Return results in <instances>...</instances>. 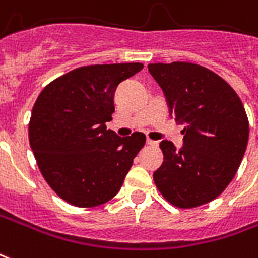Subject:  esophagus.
Listing matches in <instances>:
<instances>
[{"label":"esophagus","instance_id":"obj_1","mask_svg":"<svg viewBox=\"0 0 258 258\" xmlns=\"http://www.w3.org/2000/svg\"><path fill=\"white\" fill-rule=\"evenodd\" d=\"M146 144L150 145V146H157L158 142H157V141H153V139L148 138V139H146Z\"/></svg>","mask_w":258,"mask_h":258}]
</instances>
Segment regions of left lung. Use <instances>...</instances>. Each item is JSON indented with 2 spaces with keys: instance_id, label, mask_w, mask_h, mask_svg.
I'll return each mask as SVG.
<instances>
[{
  "instance_id": "left-lung-1",
  "label": "left lung",
  "mask_w": 258,
  "mask_h": 258,
  "mask_svg": "<svg viewBox=\"0 0 258 258\" xmlns=\"http://www.w3.org/2000/svg\"><path fill=\"white\" fill-rule=\"evenodd\" d=\"M164 91L169 114L182 131L183 146L163 141L164 161L156 186L177 208L213 201L235 176L246 152L249 120L241 98L223 78L192 62L149 64Z\"/></svg>"
}]
</instances>
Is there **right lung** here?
<instances>
[{"label":"right lung","mask_w":258,"mask_h":258,"mask_svg":"<svg viewBox=\"0 0 258 258\" xmlns=\"http://www.w3.org/2000/svg\"><path fill=\"white\" fill-rule=\"evenodd\" d=\"M144 68L141 62L76 68L42 90L28 124L30 146L47 184L79 208L98 207L119 192L146 137L120 138L106 121L116 87Z\"/></svg>","instance_id":"right-lung-1"}]
</instances>
